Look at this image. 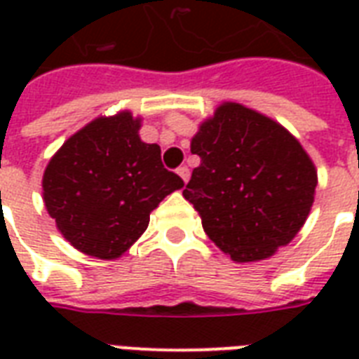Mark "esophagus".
<instances>
[{"label":"esophagus","instance_id":"esophagus-1","mask_svg":"<svg viewBox=\"0 0 359 359\" xmlns=\"http://www.w3.org/2000/svg\"><path fill=\"white\" fill-rule=\"evenodd\" d=\"M177 173H179V177L182 180H184V184L190 180V169L186 168V165H180L179 169H177Z\"/></svg>","mask_w":359,"mask_h":359}]
</instances>
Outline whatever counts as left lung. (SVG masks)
<instances>
[{
  "label": "left lung",
  "mask_w": 359,
  "mask_h": 359,
  "mask_svg": "<svg viewBox=\"0 0 359 359\" xmlns=\"http://www.w3.org/2000/svg\"><path fill=\"white\" fill-rule=\"evenodd\" d=\"M190 149L201 163L182 196L233 261H264L298 235L315 201L317 168L278 121L222 102Z\"/></svg>",
  "instance_id": "8db88e82"
}]
</instances>
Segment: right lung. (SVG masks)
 <instances>
[{
  "instance_id": "right-lung-1",
  "label": "right lung",
  "mask_w": 359,
  "mask_h": 359,
  "mask_svg": "<svg viewBox=\"0 0 359 359\" xmlns=\"http://www.w3.org/2000/svg\"><path fill=\"white\" fill-rule=\"evenodd\" d=\"M141 117L100 115L65 141L42 175V201L70 245L104 261L119 259L149 227L163 197L180 190L160 147L140 137Z\"/></svg>"
}]
</instances>
